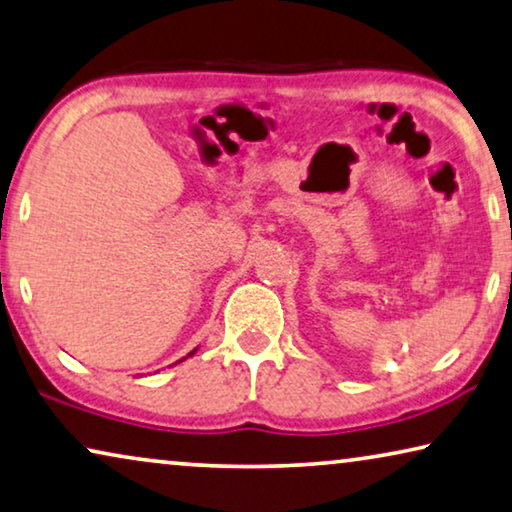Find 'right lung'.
Listing matches in <instances>:
<instances>
[{
	"label": "right lung",
	"mask_w": 512,
	"mask_h": 512,
	"mask_svg": "<svg viewBox=\"0 0 512 512\" xmlns=\"http://www.w3.org/2000/svg\"><path fill=\"white\" fill-rule=\"evenodd\" d=\"M195 352H197V347H195V349H193V352H190V354H188V356H193V354H195Z\"/></svg>",
	"instance_id": "right-lung-1"
}]
</instances>
